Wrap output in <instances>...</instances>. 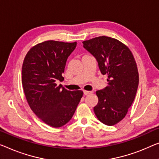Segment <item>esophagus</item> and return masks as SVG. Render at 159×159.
Returning a JSON list of instances; mask_svg holds the SVG:
<instances>
[{
  "mask_svg": "<svg viewBox=\"0 0 159 159\" xmlns=\"http://www.w3.org/2000/svg\"><path fill=\"white\" fill-rule=\"evenodd\" d=\"M92 91H86V90H84V95H88V94H90L91 93Z\"/></svg>",
  "mask_w": 159,
  "mask_h": 159,
  "instance_id": "esophagus-1",
  "label": "esophagus"
}]
</instances>
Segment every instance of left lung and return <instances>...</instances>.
I'll use <instances>...</instances> for the list:
<instances>
[{"label": "left lung", "mask_w": 159, "mask_h": 159, "mask_svg": "<svg viewBox=\"0 0 159 159\" xmlns=\"http://www.w3.org/2000/svg\"><path fill=\"white\" fill-rule=\"evenodd\" d=\"M83 43L108 77L107 86L96 91L94 113L101 123L113 125L125 116L136 96L139 81L136 61L128 46L113 38L103 35Z\"/></svg>", "instance_id": "left-lung-1"}]
</instances>
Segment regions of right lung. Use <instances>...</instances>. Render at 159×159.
Here are the masks:
<instances>
[{
	"mask_svg": "<svg viewBox=\"0 0 159 159\" xmlns=\"http://www.w3.org/2000/svg\"><path fill=\"white\" fill-rule=\"evenodd\" d=\"M76 42L46 41L33 46L22 66V85L28 105L47 125L63 126L69 121L81 99L82 91L61 89L66 61Z\"/></svg>",
	"mask_w": 159,
	"mask_h": 159,
	"instance_id": "1",
	"label": "right lung"
}]
</instances>
